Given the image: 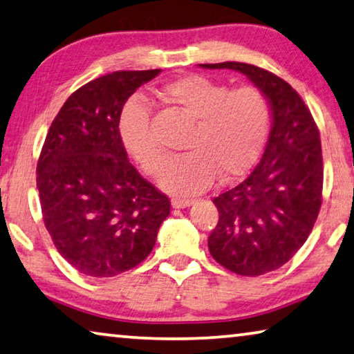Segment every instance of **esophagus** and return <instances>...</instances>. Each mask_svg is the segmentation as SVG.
Wrapping results in <instances>:
<instances>
[{"mask_svg": "<svg viewBox=\"0 0 354 354\" xmlns=\"http://www.w3.org/2000/svg\"><path fill=\"white\" fill-rule=\"evenodd\" d=\"M194 200L192 198H171V207L173 208H187L191 207Z\"/></svg>", "mask_w": 354, "mask_h": 354, "instance_id": "esophagus-1", "label": "esophagus"}]
</instances>
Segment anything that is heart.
I'll return each instance as SVG.
<instances>
[{
    "label": "heart",
    "instance_id": "heart-1",
    "mask_svg": "<svg viewBox=\"0 0 354 354\" xmlns=\"http://www.w3.org/2000/svg\"><path fill=\"white\" fill-rule=\"evenodd\" d=\"M162 98L194 120L184 147L189 152L168 162L160 186L175 195L207 189L216 175L239 176L259 156L270 129V103L261 88L230 91L225 84L191 75L162 88ZM119 135L129 154L149 175L165 163V151L152 129L149 104L131 98L119 118Z\"/></svg>",
    "mask_w": 354,
    "mask_h": 354
}]
</instances>
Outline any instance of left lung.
I'll return each mask as SVG.
<instances>
[{
	"label": "left lung",
	"mask_w": 354,
	"mask_h": 354,
	"mask_svg": "<svg viewBox=\"0 0 354 354\" xmlns=\"http://www.w3.org/2000/svg\"><path fill=\"white\" fill-rule=\"evenodd\" d=\"M200 66L243 73L270 103L272 130L261 160L240 184L213 198L219 221L208 236L216 262L236 275L259 277L291 259L318 218L319 131L300 95L273 73L240 62Z\"/></svg>",
	"instance_id": "left-lung-1"
}]
</instances>
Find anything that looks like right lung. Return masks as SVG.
Returning a JSON list of instances; mask_svg holds the SVG:
<instances>
[{
	"label": "right lung",
	"instance_id": "right-lung-1",
	"mask_svg": "<svg viewBox=\"0 0 354 354\" xmlns=\"http://www.w3.org/2000/svg\"><path fill=\"white\" fill-rule=\"evenodd\" d=\"M160 70L114 71L70 95L47 131L38 167L42 219L63 259L109 278L143 262L170 200L127 159L119 118Z\"/></svg>",
	"mask_w": 354,
	"mask_h": 354
}]
</instances>
